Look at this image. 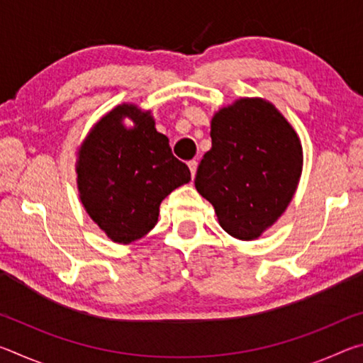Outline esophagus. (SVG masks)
Listing matches in <instances>:
<instances>
[{
	"mask_svg": "<svg viewBox=\"0 0 363 363\" xmlns=\"http://www.w3.org/2000/svg\"><path fill=\"white\" fill-rule=\"evenodd\" d=\"M196 167H199V162H196V160H190V162H189V169H190V174H192V177H195Z\"/></svg>",
	"mask_w": 363,
	"mask_h": 363,
	"instance_id": "obj_1",
	"label": "esophagus"
}]
</instances>
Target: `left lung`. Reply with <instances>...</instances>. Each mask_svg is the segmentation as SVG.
Segmentation results:
<instances>
[{
	"label": "left lung",
	"instance_id": "obj_1",
	"mask_svg": "<svg viewBox=\"0 0 363 363\" xmlns=\"http://www.w3.org/2000/svg\"><path fill=\"white\" fill-rule=\"evenodd\" d=\"M211 149L195 187L238 240H255L285 213L303 171L296 131L269 101L242 97L211 120Z\"/></svg>",
	"mask_w": 363,
	"mask_h": 363
}]
</instances>
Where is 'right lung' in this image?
I'll list each match as a JSON object with an SVG mask.
<instances>
[{
    "label": "right lung",
    "mask_w": 363,
    "mask_h": 363,
    "mask_svg": "<svg viewBox=\"0 0 363 363\" xmlns=\"http://www.w3.org/2000/svg\"><path fill=\"white\" fill-rule=\"evenodd\" d=\"M125 118L133 121L131 128L122 125ZM189 181L187 164L173 155L150 112L133 104L104 115L78 149L79 200L115 243H133L150 232L164 196Z\"/></svg>",
    "instance_id": "1"
}]
</instances>
